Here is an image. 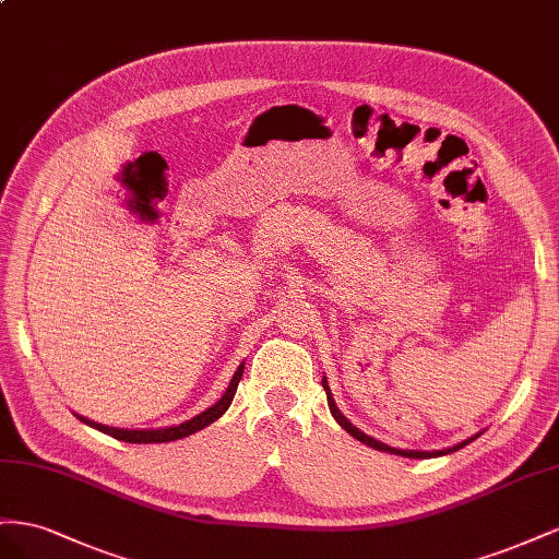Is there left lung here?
<instances>
[{"instance_id": "1", "label": "left lung", "mask_w": 559, "mask_h": 559, "mask_svg": "<svg viewBox=\"0 0 559 559\" xmlns=\"http://www.w3.org/2000/svg\"><path fill=\"white\" fill-rule=\"evenodd\" d=\"M323 389H325V395H328V407H330V412H332V417H334V421H337L348 436H354L356 440H360L362 444H368V448H372V450H379V452H389V454H395V456H407V459H436V456H444V454H452V452H456V450H461V448H466L468 442H473L475 438H480L483 436V430L480 433H475L473 438H468V440H464V442H459V444H452V448H448V450H433V452H419V450H395V448H391V444H384V442H379V440H374L372 436H368V433H362L360 428H356L354 424H350L344 414L340 412V407H337V403H334V397H332V391H330V386H328V379L323 377Z\"/></svg>"}]
</instances>
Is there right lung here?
<instances>
[{
	"label": "right lung",
	"instance_id": "right-lung-1",
	"mask_svg": "<svg viewBox=\"0 0 559 559\" xmlns=\"http://www.w3.org/2000/svg\"><path fill=\"white\" fill-rule=\"evenodd\" d=\"M243 368H246V362L238 365L234 377H231V381H229L227 391L222 393V397H219V401H217L215 405H211L209 409H203L201 414H197V417H191V419H187V421H182V424H178V426H166V428H117V426H105V424H98V421H91V419L82 417V414H74V417H76L79 421H84L86 426H91V428H95V430H100V433H107V436L117 438V440H123V442L145 444V442H173V440H182V438H187V436H191V433H197V430H201V428H205V426H211L213 421H217V419L222 417V414H225V412L229 409V405H231V401H234V395H236V389H238V381H241V377H243Z\"/></svg>",
	"mask_w": 559,
	"mask_h": 559
}]
</instances>
